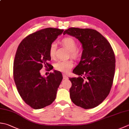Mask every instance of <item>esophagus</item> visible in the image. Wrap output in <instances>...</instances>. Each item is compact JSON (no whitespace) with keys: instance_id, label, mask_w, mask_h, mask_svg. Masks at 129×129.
Masks as SVG:
<instances>
[{"instance_id":"1","label":"esophagus","mask_w":129,"mask_h":129,"mask_svg":"<svg viewBox=\"0 0 129 129\" xmlns=\"http://www.w3.org/2000/svg\"><path fill=\"white\" fill-rule=\"evenodd\" d=\"M62 76H63V78H64V79H68V77L65 74H63Z\"/></svg>"}]
</instances>
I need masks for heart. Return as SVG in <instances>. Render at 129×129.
Instances as JSON below:
<instances>
[{
  "label": "heart",
  "instance_id": "b5f03b06",
  "mask_svg": "<svg viewBox=\"0 0 129 129\" xmlns=\"http://www.w3.org/2000/svg\"><path fill=\"white\" fill-rule=\"evenodd\" d=\"M61 44L70 51V56L76 59L80 56L79 52L76 49L77 44L74 39L70 37H65L61 41ZM56 51V44L52 43L49 48V54L51 57H54ZM73 67V63L71 60H60L55 64L54 67L57 71L64 73L69 72Z\"/></svg>",
  "mask_w": 129,
  "mask_h": 129
}]
</instances>
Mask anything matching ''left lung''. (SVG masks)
<instances>
[{
	"mask_svg": "<svg viewBox=\"0 0 129 129\" xmlns=\"http://www.w3.org/2000/svg\"><path fill=\"white\" fill-rule=\"evenodd\" d=\"M75 37L83 48L80 61L69 78L70 97L75 105L84 109L97 107L110 93L115 71V57L110 43L96 30L69 28L63 33Z\"/></svg>",
	"mask_w": 129,
	"mask_h": 129,
	"instance_id": "left-lung-1",
	"label": "left lung"
}]
</instances>
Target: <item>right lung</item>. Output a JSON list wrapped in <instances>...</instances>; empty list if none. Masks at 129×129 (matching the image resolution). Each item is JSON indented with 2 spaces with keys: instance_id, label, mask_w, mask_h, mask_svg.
Listing matches in <instances>:
<instances>
[{
  "instance_id": "add662e5",
  "label": "right lung",
  "mask_w": 129,
  "mask_h": 129,
  "mask_svg": "<svg viewBox=\"0 0 129 129\" xmlns=\"http://www.w3.org/2000/svg\"><path fill=\"white\" fill-rule=\"evenodd\" d=\"M64 31L47 28L29 35L20 43L13 64V78L23 100L34 109L47 106L56 98L57 88L62 79L61 72L54 70L47 77L40 70L50 68L49 48Z\"/></svg>"
}]
</instances>
